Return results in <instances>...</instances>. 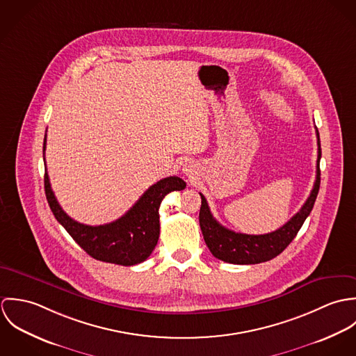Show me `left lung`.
<instances>
[{
  "mask_svg": "<svg viewBox=\"0 0 356 356\" xmlns=\"http://www.w3.org/2000/svg\"><path fill=\"white\" fill-rule=\"evenodd\" d=\"M318 137V160H316V178L314 182V188L296 215H293L282 227L275 232L267 234H244L236 233L233 230L222 226L211 213L208 203L203 195L202 207H200V227L204 236V241L216 259L233 263V264H256L261 261H267L281 254L296 237L298 232L303 226L307 216L309 215L314 203L318 196L319 185H321V143L319 133L316 130Z\"/></svg>",
  "mask_w": 356,
  "mask_h": 356,
  "instance_id": "1",
  "label": "left lung"
}]
</instances>
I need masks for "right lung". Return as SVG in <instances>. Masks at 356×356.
Wrapping results in <instances>:
<instances>
[{
    "mask_svg": "<svg viewBox=\"0 0 356 356\" xmlns=\"http://www.w3.org/2000/svg\"><path fill=\"white\" fill-rule=\"evenodd\" d=\"M45 148L47 134L44 138V154ZM44 181L45 195L54 218L75 243L92 257L120 266H134L149 257L160 234L159 207L161 200L170 192L186 188V182L179 177L160 179L122 218L106 225L89 226L74 220L63 211L51 191L47 170Z\"/></svg>",
    "mask_w": 356,
    "mask_h": 356,
    "instance_id": "right-lung-1",
    "label": "right lung"
}]
</instances>
